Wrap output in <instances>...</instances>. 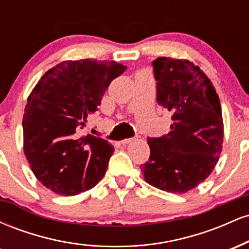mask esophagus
I'll return each instance as SVG.
<instances>
[{
	"instance_id": "obj_1",
	"label": "esophagus",
	"mask_w": 249,
	"mask_h": 249,
	"mask_svg": "<svg viewBox=\"0 0 249 249\" xmlns=\"http://www.w3.org/2000/svg\"><path fill=\"white\" fill-rule=\"evenodd\" d=\"M133 139H134V138H126V139H124V141H122L121 142H122L123 145H126V144H128V142H132Z\"/></svg>"
}]
</instances>
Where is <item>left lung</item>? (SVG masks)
Instances as JSON below:
<instances>
[{"label": "left lung", "instance_id": "obj_1", "mask_svg": "<svg viewBox=\"0 0 249 249\" xmlns=\"http://www.w3.org/2000/svg\"><path fill=\"white\" fill-rule=\"evenodd\" d=\"M157 103L172 113L171 131L147 138L150 158L142 165L147 184L185 193L212 173L224 142L221 105L211 79L186 59L152 62Z\"/></svg>", "mask_w": 249, "mask_h": 249}]
</instances>
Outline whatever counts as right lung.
<instances>
[{
	"label": "right lung",
	"instance_id": "1",
	"mask_svg": "<svg viewBox=\"0 0 249 249\" xmlns=\"http://www.w3.org/2000/svg\"><path fill=\"white\" fill-rule=\"evenodd\" d=\"M125 70L113 61H65L34 88L22 122L24 153L36 178L53 192L76 196L105 176L113 146L82 130L112 79Z\"/></svg>",
	"mask_w": 249,
	"mask_h": 249
}]
</instances>
